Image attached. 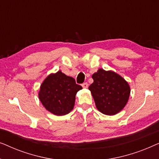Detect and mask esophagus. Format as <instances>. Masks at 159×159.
<instances>
[{"label":"esophagus","mask_w":159,"mask_h":159,"mask_svg":"<svg viewBox=\"0 0 159 159\" xmlns=\"http://www.w3.org/2000/svg\"><path fill=\"white\" fill-rule=\"evenodd\" d=\"M82 87L83 88H88V84L87 82H84V83L82 84Z\"/></svg>","instance_id":"34e87169"}]
</instances>
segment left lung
Segmentation results:
<instances>
[{
	"label": "left lung",
	"instance_id": "obj_1",
	"mask_svg": "<svg viewBox=\"0 0 159 159\" xmlns=\"http://www.w3.org/2000/svg\"><path fill=\"white\" fill-rule=\"evenodd\" d=\"M93 83L89 86L99 111L114 115L124 108L130 94L129 84L112 71L100 69L92 76Z\"/></svg>",
	"mask_w": 159,
	"mask_h": 159
}]
</instances>
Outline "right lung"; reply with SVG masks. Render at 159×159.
Returning <instances> with one entry per match:
<instances>
[{
  "instance_id": "1",
  "label": "right lung",
  "mask_w": 159,
  "mask_h": 159,
  "mask_svg": "<svg viewBox=\"0 0 159 159\" xmlns=\"http://www.w3.org/2000/svg\"><path fill=\"white\" fill-rule=\"evenodd\" d=\"M82 86L76 84L73 77L61 71L48 76L41 84L39 98L45 108L57 116L69 114L73 109L75 95Z\"/></svg>"
}]
</instances>
